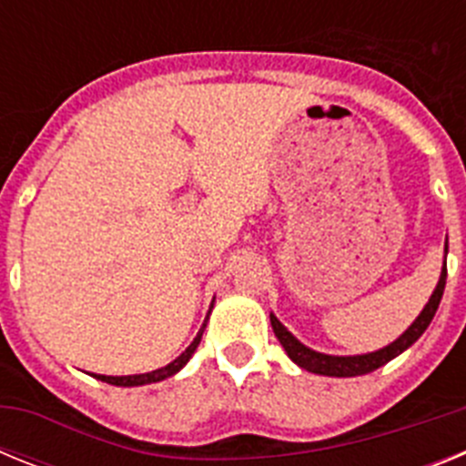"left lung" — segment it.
Returning <instances> with one entry per match:
<instances>
[{
  "label": "left lung",
  "instance_id": "8db88e82",
  "mask_svg": "<svg viewBox=\"0 0 466 466\" xmlns=\"http://www.w3.org/2000/svg\"><path fill=\"white\" fill-rule=\"evenodd\" d=\"M448 249V242H446ZM443 289H446V263H443L441 278L436 284L434 294L430 296V303L422 308V312L418 315L413 324H410L406 331L399 336L394 343H390L387 348L376 350V352H369V355H355V357H336V355H324V352H315V350L306 348V345L296 340L287 329L279 324V319L275 315H270V324H273V331L278 336L279 345L284 348V352L289 355V360L294 364H299L300 369H306L310 373H319V376H333V378H352V376H364V373H371L376 369H380L382 364H387L390 360H394L397 355H401L403 350H409L415 340L425 333V329L430 327V322L434 319L436 308L441 303Z\"/></svg>",
  "mask_w": 466,
  "mask_h": 466
}]
</instances>
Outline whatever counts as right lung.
I'll list each match as a JSON object with an SVG mask.
<instances>
[{
	"instance_id": "obj_1",
	"label": "right lung",
	"mask_w": 466,
	"mask_h": 466,
	"mask_svg": "<svg viewBox=\"0 0 466 466\" xmlns=\"http://www.w3.org/2000/svg\"><path fill=\"white\" fill-rule=\"evenodd\" d=\"M205 324H208V319H205ZM205 324L200 327V331H198V336L193 339V343L188 345L187 350H184L182 355L177 357L175 361H170L167 366H163V369H156V371L151 373H139V376H97V373H93L97 380L102 382H109V385H118V387H137V385H149V382H158V380H166V378L175 376L179 369H184V364H187L188 360H191V355L196 352L198 343H200V339H203V331H205Z\"/></svg>"
}]
</instances>
